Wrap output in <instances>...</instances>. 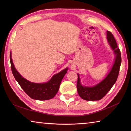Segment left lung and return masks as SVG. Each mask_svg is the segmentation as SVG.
I'll use <instances>...</instances> for the list:
<instances>
[{
    "label": "left lung",
    "mask_w": 131,
    "mask_h": 131,
    "mask_svg": "<svg viewBox=\"0 0 131 131\" xmlns=\"http://www.w3.org/2000/svg\"><path fill=\"white\" fill-rule=\"evenodd\" d=\"M107 39L111 48L115 54V61L109 73L105 78L98 84L92 87L83 86L78 74L77 88L79 96L87 101H97L102 99L115 84L118 77L121 64L120 49L112 32L107 31Z\"/></svg>",
    "instance_id": "1"
}]
</instances>
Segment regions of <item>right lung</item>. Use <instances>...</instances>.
<instances>
[{"mask_svg": "<svg viewBox=\"0 0 131 131\" xmlns=\"http://www.w3.org/2000/svg\"><path fill=\"white\" fill-rule=\"evenodd\" d=\"M10 60L11 70L16 81L27 95L31 99L37 100H47L53 98L57 93L61 82L68 70V68H66L59 73L54 75L47 83H34L25 79L16 70L12 62L11 53Z\"/></svg>", "mask_w": 131, "mask_h": 131, "instance_id": "add662e5", "label": "right lung"}]
</instances>
